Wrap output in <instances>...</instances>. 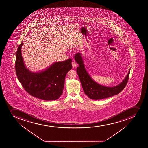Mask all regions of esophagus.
<instances>
[{"instance_id": "obj_1", "label": "esophagus", "mask_w": 148, "mask_h": 148, "mask_svg": "<svg viewBox=\"0 0 148 148\" xmlns=\"http://www.w3.org/2000/svg\"><path fill=\"white\" fill-rule=\"evenodd\" d=\"M72 66H73V68L76 67L77 66L76 62L75 61H73V62H72Z\"/></svg>"}]
</instances>
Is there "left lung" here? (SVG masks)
I'll return each mask as SVG.
<instances>
[{"label": "left lung", "instance_id": "1", "mask_svg": "<svg viewBox=\"0 0 148 148\" xmlns=\"http://www.w3.org/2000/svg\"><path fill=\"white\" fill-rule=\"evenodd\" d=\"M74 58L79 64V66L77 67V72L84 92L91 99H102L118 95L123 91L127 84L130 69L125 79L118 85L115 86H105L95 82L91 78L85 69L83 57L81 53H77L74 56Z\"/></svg>", "mask_w": 148, "mask_h": 148}]
</instances>
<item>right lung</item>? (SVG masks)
<instances>
[{"instance_id": "1", "label": "right lung", "mask_w": 148, "mask_h": 148, "mask_svg": "<svg viewBox=\"0 0 148 148\" xmlns=\"http://www.w3.org/2000/svg\"><path fill=\"white\" fill-rule=\"evenodd\" d=\"M16 52L15 70L19 82L33 97L43 100H56L63 94L64 79L72 68L71 59L55 62L44 70L37 72L28 70L21 53L23 43Z\"/></svg>"}]
</instances>
